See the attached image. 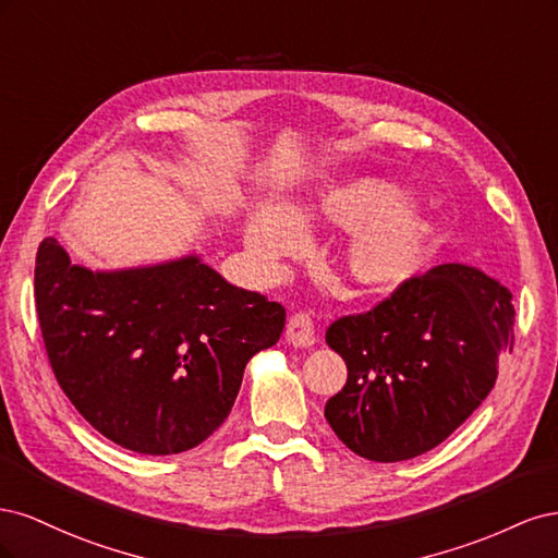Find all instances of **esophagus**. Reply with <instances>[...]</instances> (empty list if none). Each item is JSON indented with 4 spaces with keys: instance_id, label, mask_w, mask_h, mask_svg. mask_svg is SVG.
<instances>
[{
    "instance_id": "esophagus-1",
    "label": "esophagus",
    "mask_w": 558,
    "mask_h": 558,
    "mask_svg": "<svg viewBox=\"0 0 558 558\" xmlns=\"http://www.w3.org/2000/svg\"><path fill=\"white\" fill-rule=\"evenodd\" d=\"M286 342L293 347H312L316 342V330L310 314L295 312L286 326Z\"/></svg>"
}]
</instances>
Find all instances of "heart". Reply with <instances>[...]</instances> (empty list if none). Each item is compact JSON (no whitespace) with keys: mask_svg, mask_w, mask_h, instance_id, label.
Wrapping results in <instances>:
<instances>
[{"mask_svg":"<svg viewBox=\"0 0 558 558\" xmlns=\"http://www.w3.org/2000/svg\"><path fill=\"white\" fill-rule=\"evenodd\" d=\"M404 207L408 197L396 185L365 179L330 191L314 211L295 209L286 216L275 207L258 209L246 221L244 240L265 267H279L281 258L305 244L295 223L326 218L335 226L359 228L344 251L349 275L369 289H384L414 272L428 238V223Z\"/></svg>","mask_w":558,"mask_h":558,"instance_id":"heart-1","label":"heart"}]
</instances>
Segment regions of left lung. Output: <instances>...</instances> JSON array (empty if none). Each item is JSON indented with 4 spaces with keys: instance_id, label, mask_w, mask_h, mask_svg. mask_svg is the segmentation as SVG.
<instances>
[{
    "instance_id": "left-lung-1",
    "label": "left lung",
    "mask_w": 558,
    "mask_h": 558,
    "mask_svg": "<svg viewBox=\"0 0 558 558\" xmlns=\"http://www.w3.org/2000/svg\"><path fill=\"white\" fill-rule=\"evenodd\" d=\"M512 326V293L477 267L445 263L402 281L377 307L326 330L349 369L326 402L330 428L367 461L430 451L492 393Z\"/></svg>"
}]
</instances>
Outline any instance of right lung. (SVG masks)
Listing matches in <instances>:
<instances>
[{"label": "right lung", "mask_w": 558, "mask_h": 558, "mask_svg": "<svg viewBox=\"0 0 558 558\" xmlns=\"http://www.w3.org/2000/svg\"><path fill=\"white\" fill-rule=\"evenodd\" d=\"M35 298L64 396L111 442L148 456L205 442L251 356L286 324L279 302L228 283L199 256L93 272L56 238L39 244Z\"/></svg>", "instance_id": "right-lung-1"}]
</instances>
